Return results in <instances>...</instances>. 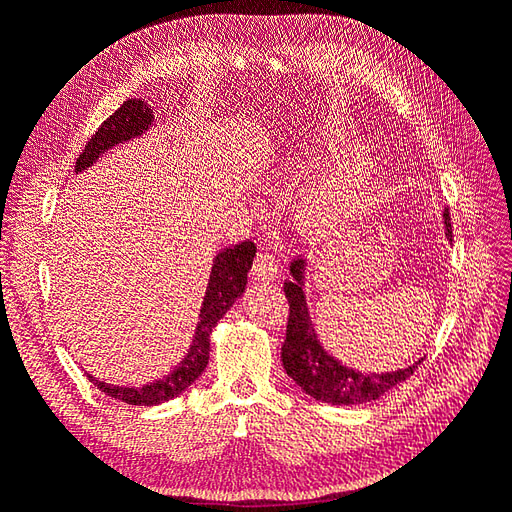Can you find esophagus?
<instances>
[{"label": "esophagus", "mask_w": 512, "mask_h": 512, "mask_svg": "<svg viewBox=\"0 0 512 512\" xmlns=\"http://www.w3.org/2000/svg\"><path fill=\"white\" fill-rule=\"evenodd\" d=\"M275 275H277V262H275V258H273L269 252L260 250V252L256 254L254 267H252V280L269 282V280H273Z\"/></svg>", "instance_id": "esophagus-1"}]
</instances>
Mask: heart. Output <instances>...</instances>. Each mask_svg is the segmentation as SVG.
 <instances>
[{"instance_id":"1","label":"heart","mask_w":512,"mask_h":512,"mask_svg":"<svg viewBox=\"0 0 512 512\" xmlns=\"http://www.w3.org/2000/svg\"><path fill=\"white\" fill-rule=\"evenodd\" d=\"M348 141L346 130L327 121L309 134L299 149L277 168L273 185L294 188ZM378 183V162L367 147H356L337 158L318 179L307 185L297 203V222L307 237L320 239L342 228L369 205Z\"/></svg>"}]
</instances>
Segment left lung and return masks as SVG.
<instances>
[{"label":"left lung","mask_w":512,"mask_h":512,"mask_svg":"<svg viewBox=\"0 0 512 512\" xmlns=\"http://www.w3.org/2000/svg\"><path fill=\"white\" fill-rule=\"evenodd\" d=\"M446 239L453 241L451 215L444 211ZM290 280L284 282V292L290 305L286 339L282 346V363L286 374L297 382L301 389L318 401L333 406H356L365 401H374L395 389L414 374V369L423 363L418 359L414 365L384 374H363L339 363L318 342L314 324L309 320L305 303V260L297 258L290 262Z\"/></svg>","instance_id":"left-lung-1"}]
</instances>
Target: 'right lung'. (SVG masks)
<instances>
[{"label": "right lung", "mask_w": 512, "mask_h": 512, "mask_svg": "<svg viewBox=\"0 0 512 512\" xmlns=\"http://www.w3.org/2000/svg\"><path fill=\"white\" fill-rule=\"evenodd\" d=\"M151 121L153 111L147 102L126 100L102 123L98 132L89 138V143L85 145L79 160H76L74 170L81 173V170L89 168L108 149H113L119 143H128L130 138L141 136L145 130L151 128ZM254 256L256 245L250 239L241 241L239 245L226 247V250L215 256L205 301L203 307H200V322L196 327L194 342L188 354H185V359L179 363V367L170 371L166 378L145 386H132V389L130 386L106 384L87 374L89 382H94V386H98L104 395L132 406H156L162 404V401L181 395L205 371L209 363L211 331L232 307V303L243 294L247 284V271L252 269Z\"/></svg>", "instance_id": "obj_1"}]
</instances>
